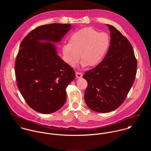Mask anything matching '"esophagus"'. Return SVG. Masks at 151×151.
<instances>
[{"instance_id": "34e87169", "label": "esophagus", "mask_w": 151, "mask_h": 151, "mask_svg": "<svg viewBox=\"0 0 151 151\" xmlns=\"http://www.w3.org/2000/svg\"><path fill=\"white\" fill-rule=\"evenodd\" d=\"M76 77L78 78H81L83 77V74L81 73H79V72H76Z\"/></svg>"}]
</instances>
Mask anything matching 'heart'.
Listing matches in <instances>:
<instances>
[{"label":"heart","instance_id":"heart-1","mask_svg":"<svg viewBox=\"0 0 151 151\" xmlns=\"http://www.w3.org/2000/svg\"><path fill=\"white\" fill-rule=\"evenodd\" d=\"M110 44V37L106 33L99 32L91 27L82 28L74 32L68 43L63 46L64 60L74 67L80 60L81 54L82 67H95L105 58Z\"/></svg>","mask_w":151,"mask_h":151}]
</instances>
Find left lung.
Returning a JSON list of instances; mask_svg holds the SVG:
<instances>
[{
  "label": "left lung",
  "mask_w": 151,
  "mask_h": 151,
  "mask_svg": "<svg viewBox=\"0 0 151 151\" xmlns=\"http://www.w3.org/2000/svg\"><path fill=\"white\" fill-rule=\"evenodd\" d=\"M110 45L102 62L84 74L88 83L84 99L90 109L108 113L124 101L133 84L137 62L131 43L119 31L106 24Z\"/></svg>",
  "instance_id": "1"
}]
</instances>
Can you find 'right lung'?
I'll return each mask as SVG.
<instances>
[{"mask_svg": "<svg viewBox=\"0 0 151 151\" xmlns=\"http://www.w3.org/2000/svg\"><path fill=\"white\" fill-rule=\"evenodd\" d=\"M71 24L40 26L22 40L15 74L17 86L29 107L43 114L58 110L66 100L65 89L75 78L74 70L58 55L56 45Z\"/></svg>", "mask_w": 151, "mask_h": 151, "instance_id": "1", "label": "right lung"}]
</instances>
